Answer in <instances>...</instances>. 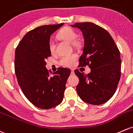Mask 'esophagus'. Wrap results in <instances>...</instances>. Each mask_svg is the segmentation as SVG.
Instances as JSON below:
<instances>
[{
	"mask_svg": "<svg viewBox=\"0 0 133 133\" xmlns=\"http://www.w3.org/2000/svg\"><path fill=\"white\" fill-rule=\"evenodd\" d=\"M74 69H71V74H74Z\"/></svg>",
	"mask_w": 133,
	"mask_h": 133,
	"instance_id": "1",
	"label": "esophagus"
}]
</instances>
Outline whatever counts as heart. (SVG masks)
<instances>
[{
	"label": "heart",
	"instance_id": "obj_1",
	"mask_svg": "<svg viewBox=\"0 0 133 133\" xmlns=\"http://www.w3.org/2000/svg\"><path fill=\"white\" fill-rule=\"evenodd\" d=\"M57 37L62 41H66L69 43H73L77 37V33L72 28L69 26H65L58 32ZM48 49L51 54H54L56 52V43L54 40L50 39L49 41ZM77 58L78 55L75 54L64 55L60 58L58 64L63 67L71 68L73 66Z\"/></svg>",
	"mask_w": 133,
	"mask_h": 133
}]
</instances>
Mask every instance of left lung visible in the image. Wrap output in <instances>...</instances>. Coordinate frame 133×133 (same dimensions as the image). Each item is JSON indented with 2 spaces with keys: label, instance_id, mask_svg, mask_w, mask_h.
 <instances>
[{
  "label": "left lung",
  "instance_id": "left-lung-1",
  "mask_svg": "<svg viewBox=\"0 0 133 133\" xmlns=\"http://www.w3.org/2000/svg\"><path fill=\"white\" fill-rule=\"evenodd\" d=\"M71 26L80 29L84 37L79 68L88 65L91 69L87 75L75 70L79 79L76 91L85 103L103 104L114 96L121 78L119 50L111 35L101 26L91 22L75 23Z\"/></svg>",
  "mask_w": 133,
  "mask_h": 133
}]
</instances>
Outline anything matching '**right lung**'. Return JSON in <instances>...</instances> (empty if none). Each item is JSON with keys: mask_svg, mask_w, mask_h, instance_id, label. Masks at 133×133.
Here are the masks:
<instances>
[{"mask_svg": "<svg viewBox=\"0 0 133 133\" xmlns=\"http://www.w3.org/2000/svg\"><path fill=\"white\" fill-rule=\"evenodd\" d=\"M64 23L35 28L22 38L15 51V71L18 83L27 99L41 109H50L62 101L71 70L59 68L51 76L46 61L50 36Z\"/></svg>", "mask_w": 133, "mask_h": 133, "instance_id": "obj_1", "label": "right lung"}]
</instances>
